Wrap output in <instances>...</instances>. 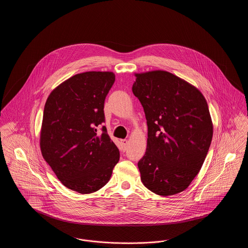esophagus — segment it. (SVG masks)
Returning <instances> with one entry per match:
<instances>
[{"instance_id": "34e87169", "label": "esophagus", "mask_w": 248, "mask_h": 248, "mask_svg": "<svg viewBox=\"0 0 248 248\" xmlns=\"http://www.w3.org/2000/svg\"><path fill=\"white\" fill-rule=\"evenodd\" d=\"M121 143H122L123 151L124 152V151L126 150V147H127V144H128V141H127V140H121Z\"/></svg>"}]
</instances>
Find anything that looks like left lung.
I'll return each instance as SVG.
<instances>
[{
  "label": "left lung",
  "instance_id": "8db88e82",
  "mask_svg": "<svg viewBox=\"0 0 248 248\" xmlns=\"http://www.w3.org/2000/svg\"><path fill=\"white\" fill-rule=\"evenodd\" d=\"M132 91L144 108L147 149L138 163L142 183L162 196L189 187L212 141L213 124L204 96L165 71L136 73Z\"/></svg>",
  "mask_w": 248,
  "mask_h": 248
}]
</instances>
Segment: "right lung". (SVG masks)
Instances as JSON below:
<instances>
[{
	"instance_id": "add662e5",
	"label": "right lung",
	"mask_w": 248,
	"mask_h": 248,
	"mask_svg": "<svg viewBox=\"0 0 248 248\" xmlns=\"http://www.w3.org/2000/svg\"><path fill=\"white\" fill-rule=\"evenodd\" d=\"M110 71L76 74L56 87L45 105L40 147L61 183L82 194L104 187L119 162L118 148L102 126Z\"/></svg>"
}]
</instances>
